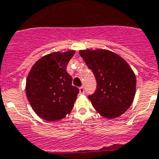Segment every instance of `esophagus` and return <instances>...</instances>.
I'll list each match as a JSON object with an SVG mask.
<instances>
[{"label":"esophagus","instance_id":"esophagus-1","mask_svg":"<svg viewBox=\"0 0 159 159\" xmlns=\"http://www.w3.org/2000/svg\"><path fill=\"white\" fill-rule=\"evenodd\" d=\"M79 90H80V94L84 93V87H80L79 89Z\"/></svg>","mask_w":159,"mask_h":159}]
</instances>
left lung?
<instances>
[{
    "mask_svg": "<svg viewBox=\"0 0 159 159\" xmlns=\"http://www.w3.org/2000/svg\"><path fill=\"white\" fill-rule=\"evenodd\" d=\"M79 53L97 80V90L89 97L95 111L106 119L121 116L132 106L136 94V78L131 66L107 49H84Z\"/></svg>",
    "mask_w": 159,
    "mask_h": 159,
    "instance_id": "8db88e82",
    "label": "left lung"
}]
</instances>
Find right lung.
I'll list each match as a JSON object with an SVG mask.
<instances>
[{"instance_id":"right-lung-1","label":"right lung","mask_w":159,"mask_h":159,"mask_svg":"<svg viewBox=\"0 0 159 159\" xmlns=\"http://www.w3.org/2000/svg\"><path fill=\"white\" fill-rule=\"evenodd\" d=\"M75 50L53 52L40 57L28 73L26 95L33 111L46 121H57L70 114L79 93L72 85L66 66Z\"/></svg>"}]
</instances>
